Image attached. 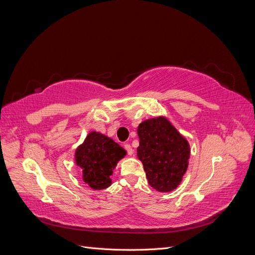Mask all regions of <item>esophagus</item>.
<instances>
[{
    "label": "esophagus",
    "instance_id": "obj_1",
    "mask_svg": "<svg viewBox=\"0 0 255 255\" xmlns=\"http://www.w3.org/2000/svg\"><path fill=\"white\" fill-rule=\"evenodd\" d=\"M125 149L127 150V153H128V155H133V154H134V150H133V148H132V146H130L128 143H126L125 144Z\"/></svg>",
    "mask_w": 255,
    "mask_h": 255
}]
</instances>
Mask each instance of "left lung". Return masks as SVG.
<instances>
[{
	"label": "left lung",
	"instance_id": "left-lung-1",
	"mask_svg": "<svg viewBox=\"0 0 255 255\" xmlns=\"http://www.w3.org/2000/svg\"><path fill=\"white\" fill-rule=\"evenodd\" d=\"M141 160L146 179L158 191H171L182 181L190 155L187 140L166 118H153L138 127Z\"/></svg>",
	"mask_w": 255,
	"mask_h": 255
}]
</instances>
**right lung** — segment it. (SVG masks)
<instances>
[{"mask_svg": "<svg viewBox=\"0 0 255 255\" xmlns=\"http://www.w3.org/2000/svg\"><path fill=\"white\" fill-rule=\"evenodd\" d=\"M126 150L111 138L91 132L75 152V163L83 169V180L92 189L111 186L113 169L125 157Z\"/></svg>", "mask_w": 255, "mask_h": 255, "instance_id": "add662e5", "label": "right lung"}]
</instances>
